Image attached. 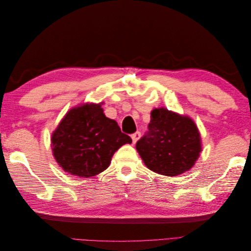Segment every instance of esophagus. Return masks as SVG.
<instances>
[{
	"label": "esophagus",
	"mask_w": 251,
	"mask_h": 251,
	"mask_svg": "<svg viewBox=\"0 0 251 251\" xmlns=\"http://www.w3.org/2000/svg\"><path fill=\"white\" fill-rule=\"evenodd\" d=\"M140 136H141V133L140 132H136V133H134L133 135H132V140H133V143L135 144L136 142H137V140L140 138Z\"/></svg>",
	"instance_id": "34e87169"
}]
</instances>
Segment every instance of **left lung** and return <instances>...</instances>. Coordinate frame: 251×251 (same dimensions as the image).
<instances>
[{
    "instance_id": "obj_1",
    "label": "left lung",
    "mask_w": 251,
    "mask_h": 251,
    "mask_svg": "<svg viewBox=\"0 0 251 251\" xmlns=\"http://www.w3.org/2000/svg\"><path fill=\"white\" fill-rule=\"evenodd\" d=\"M148 127L136 149L151 171L173 177L193 168L202 149L199 131L191 118L165 108L154 109Z\"/></svg>"
}]
</instances>
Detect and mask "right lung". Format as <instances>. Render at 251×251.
<instances>
[{"mask_svg":"<svg viewBox=\"0 0 251 251\" xmlns=\"http://www.w3.org/2000/svg\"><path fill=\"white\" fill-rule=\"evenodd\" d=\"M130 136L121 133L115 120L105 117L100 103H86L68 112L53 132L51 146L65 172L89 178L103 172L114 153Z\"/></svg>","mask_w":251,"mask_h":251,"instance_id":"add662e5","label":"right lung"}]
</instances>
